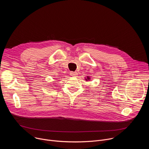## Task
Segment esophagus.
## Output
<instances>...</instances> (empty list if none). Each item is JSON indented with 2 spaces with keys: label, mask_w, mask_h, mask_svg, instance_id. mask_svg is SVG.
<instances>
[{
  "label": "esophagus",
  "mask_w": 149,
  "mask_h": 149,
  "mask_svg": "<svg viewBox=\"0 0 149 149\" xmlns=\"http://www.w3.org/2000/svg\"><path fill=\"white\" fill-rule=\"evenodd\" d=\"M70 75L73 77H77L78 75V72H71Z\"/></svg>",
  "instance_id": "esophagus-1"
}]
</instances>
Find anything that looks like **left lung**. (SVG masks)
Returning <instances> with one entry per match:
<instances>
[{
  "mask_svg": "<svg viewBox=\"0 0 149 149\" xmlns=\"http://www.w3.org/2000/svg\"><path fill=\"white\" fill-rule=\"evenodd\" d=\"M90 79L91 78H90V77L89 76H87V77H86V78H85V79H86V81H89Z\"/></svg>",
  "mask_w": 149,
  "mask_h": 149,
  "instance_id": "1",
  "label": "left lung"
}]
</instances>
